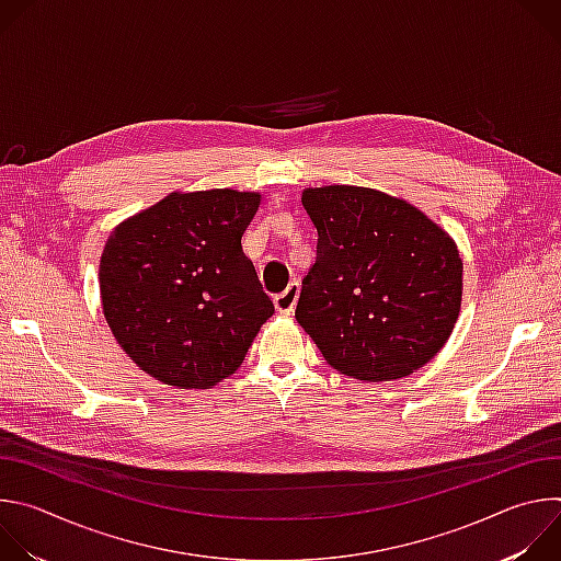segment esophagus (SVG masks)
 <instances>
[{"label":"esophagus","mask_w":561,"mask_h":561,"mask_svg":"<svg viewBox=\"0 0 561 561\" xmlns=\"http://www.w3.org/2000/svg\"><path fill=\"white\" fill-rule=\"evenodd\" d=\"M297 297H299V284L290 282L284 293L275 295V299H273L275 310L282 312V314H290L295 310V306H297Z\"/></svg>","instance_id":"1"}]
</instances>
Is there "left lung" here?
<instances>
[{
  "label": "left lung",
  "mask_w": 561,
  "mask_h": 561,
  "mask_svg": "<svg viewBox=\"0 0 561 561\" xmlns=\"http://www.w3.org/2000/svg\"><path fill=\"white\" fill-rule=\"evenodd\" d=\"M317 257L295 317L340 373L383 381L431 362L461 306L453 239L404 199L359 186L308 188Z\"/></svg>",
  "instance_id": "8db88e82"
}]
</instances>
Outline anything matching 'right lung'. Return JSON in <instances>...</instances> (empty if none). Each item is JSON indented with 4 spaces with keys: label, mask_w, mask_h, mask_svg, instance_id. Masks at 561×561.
Masks as SVG:
<instances>
[{
    "label": "right lung",
    "mask_w": 561,
    "mask_h": 561,
    "mask_svg": "<svg viewBox=\"0 0 561 561\" xmlns=\"http://www.w3.org/2000/svg\"><path fill=\"white\" fill-rule=\"evenodd\" d=\"M257 193H173L119 224L100 264L106 322L126 355L178 388H208L244 362L275 312L242 234Z\"/></svg>",
    "instance_id": "obj_1"
}]
</instances>
